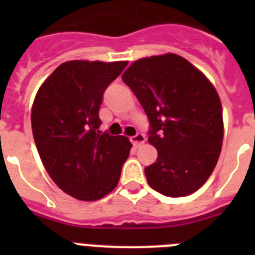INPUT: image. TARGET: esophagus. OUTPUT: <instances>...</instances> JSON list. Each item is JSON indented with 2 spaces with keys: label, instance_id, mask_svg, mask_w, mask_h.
Wrapping results in <instances>:
<instances>
[{
  "label": "esophagus",
  "instance_id": "34e87169",
  "mask_svg": "<svg viewBox=\"0 0 255 255\" xmlns=\"http://www.w3.org/2000/svg\"><path fill=\"white\" fill-rule=\"evenodd\" d=\"M130 141H131L134 145H140V144H143L144 141H145V135L141 134V132H138V134H135L134 136L130 138Z\"/></svg>",
  "mask_w": 255,
  "mask_h": 255
}]
</instances>
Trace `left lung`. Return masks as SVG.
I'll return each instance as SVG.
<instances>
[{"label": "left lung", "mask_w": 255, "mask_h": 255, "mask_svg": "<svg viewBox=\"0 0 255 255\" xmlns=\"http://www.w3.org/2000/svg\"><path fill=\"white\" fill-rule=\"evenodd\" d=\"M121 78L147 114L148 141L158 152L144 170L149 186L166 197L197 191L215 170L224 140L215 87L175 53L140 58Z\"/></svg>", "instance_id": "left-lung-1"}]
</instances>
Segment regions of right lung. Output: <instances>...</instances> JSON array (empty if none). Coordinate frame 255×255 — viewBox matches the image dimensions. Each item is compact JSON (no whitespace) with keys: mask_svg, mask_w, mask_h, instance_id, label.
<instances>
[{"mask_svg":"<svg viewBox=\"0 0 255 255\" xmlns=\"http://www.w3.org/2000/svg\"><path fill=\"white\" fill-rule=\"evenodd\" d=\"M128 62L74 60L61 64L37 92L31 130L51 179L79 200H98L119 184L131 143L101 132L100 107L107 87Z\"/></svg>","mask_w":255,"mask_h":255,"instance_id":"right-lung-1","label":"right lung"}]
</instances>
